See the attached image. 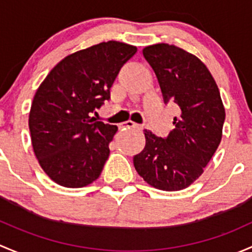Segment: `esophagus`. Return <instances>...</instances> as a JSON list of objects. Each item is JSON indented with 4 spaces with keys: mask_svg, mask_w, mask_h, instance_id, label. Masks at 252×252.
Segmentation results:
<instances>
[{
    "mask_svg": "<svg viewBox=\"0 0 252 252\" xmlns=\"http://www.w3.org/2000/svg\"><path fill=\"white\" fill-rule=\"evenodd\" d=\"M121 127H128V128H131V127H133V128H138V129L142 128L141 125H138V124L133 123V121H131V120L125 121V123H124L123 125H121Z\"/></svg>",
    "mask_w": 252,
    "mask_h": 252,
    "instance_id": "esophagus-1",
    "label": "esophagus"
}]
</instances>
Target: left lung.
Wrapping results in <instances>:
<instances>
[{"label": "left lung", "mask_w": 252, "mask_h": 252, "mask_svg": "<svg viewBox=\"0 0 252 252\" xmlns=\"http://www.w3.org/2000/svg\"><path fill=\"white\" fill-rule=\"evenodd\" d=\"M157 74L165 104L180 114L167 137L144 129L145 147L134 155L136 171L148 184L166 191L190 186L219 148L225 113L214 77L200 59L176 46L159 43L143 49Z\"/></svg>", "instance_id": "obj_1"}]
</instances>
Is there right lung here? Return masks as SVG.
<instances>
[{
	"label": "right lung",
	"mask_w": 252,
	"mask_h": 252,
	"mask_svg": "<svg viewBox=\"0 0 252 252\" xmlns=\"http://www.w3.org/2000/svg\"><path fill=\"white\" fill-rule=\"evenodd\" d=\"M137 48L108 41L59 62L36 91L29 115L33 152L59 186L81 188L99 177L118 131L92 118L110 99L119 71Z\"/></svg>",
	"instance_id": "right-lung-1"
}]
</instances>
